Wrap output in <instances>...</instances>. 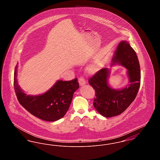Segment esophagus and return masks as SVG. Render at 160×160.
Instances as JSON below:
<instances>
[{
  "instance_id": "34e87169",
  "label": "esophagus",
  "mask_w": 160,
  "mask_h": 160,
  "mask_svg": "<svg viewBox=\"0 0 160 160\" xmlns=\"http://www.w3.org/2000/svg\"><path fill=\"white\" fill-rule=\"evenodd\" d=\"M78 83H79V84H80V86H84V85H85V84H86V81L84 80V79L83 78H80L79 79H78Z\"/></svg>"
}]
</instances>
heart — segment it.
<instances>
[{
	"mask_svg": "<svg viewBox=\"0 0 160 160\" xmlns=\"http://www.w3.org/2000/svg\"><path fill=\"white\" fill-rule=\"evenodd\" d=\"M102 68V63L100 61H95L92 63L88 69V72L91 74H94L99 71Z\"/></svg>",
	"mask_w": 160,
	"mask_h": 160,
	"instance_id": "obj_1",
	"label": "heart"
}]
</instances>
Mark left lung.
Segmentation results:
<instances>
[{
  "label": "left lung",
  "mask_w": 160,
  "mask_h": 160,
  "mask_svg": "<svg viewBox=\"0 0 160 160\" xmlns=\"http://www.w3.org/2000/svg\"><path fill=\"white\" fill-rule=\"evenodd\" d=\"M111 66L117 63L127 69L128 82L125 88L116 89L108 84L110 69H101L89 79L95 91L93 106L106 118L123 113L135 99L140 85V68L137 54L127 41H122L114 52Z\"/></svg>",
  "instance_id": "obj_1"
}]
</instances>
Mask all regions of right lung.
<instances>
[{"mask_svg":"<svg viewBox=\"0 0 160 160\" xmlns=\"http://www.w3.org/2000/svg\"><path fill=\"white\" fill-rule=\"evenodd\" d=\"M17 65L14 71V86L20 104L38 118L53 122L63 118L68 110L74 92L79 88L77 78L71 81L58 80L45 93L39 95H27L18 84Z\"/></svg>","mask_w":160,"mask_h":160,"instance_id":"obj_1","label":"right lung"}]
</instances>
